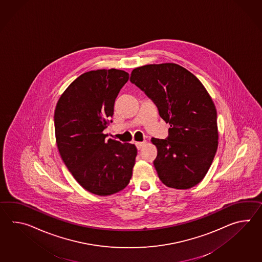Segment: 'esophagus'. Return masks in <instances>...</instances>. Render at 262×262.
<instances>
[{"label": "esophagus", "mask_w": 262, "mask_h": 262, "mask_svg": "<svg viewBox=\"0 0 262 262\" xmlns=\"http://www.w3.org/2000/svg\"><path fill=\"white\" fill-rule=\"evenodd\" d=\"M145 143H146L145 141H144V142H136V143H135V145H136L137 149H141V148L145 145Z\"/></svg>", "instance_id": "34e87169"}]
</instances>
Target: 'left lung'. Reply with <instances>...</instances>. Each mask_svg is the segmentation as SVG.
<instances>
[{"label": "left lung", "instance_id": "left-lung-1", "mask_svg": "<svg viewBox=\"0 0 262 262\" xmlns=\"http://www.w3.org/2000/svg\"><path fill=\"white\" fill-rule=\"evenodd\" d=\"M129 81L157 106L169 123L166 139L152 138L153 162L164 185L186 190L209 171L218 146L215 106L201 81L172 63L146 64L133 70Z\"/></svg>", "mask_w": 262, "mask_h": 262}]
</instances>
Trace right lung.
I'll list each match as a JSON object with an SVG mask.
<instances>
[{
	"label": "right lung",
	"instance_id": "obj_1",
	"mask_svg": "<svg viewBox=\"0 0 262 262\" xmlns=\"http://www.w3.org/2000/svg\"><path fill=\"white\" fill-rule=\"evenodd\" d=\"M128 80L127 72L115 69L85 72L66 89L54 112L62 160L78 183L97 195L122 191L133 174L136 146L102 134Z\"/></svg>",
	"mask_w": 262,
	"mask_h": 262
}]
</instances>
